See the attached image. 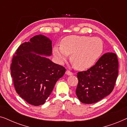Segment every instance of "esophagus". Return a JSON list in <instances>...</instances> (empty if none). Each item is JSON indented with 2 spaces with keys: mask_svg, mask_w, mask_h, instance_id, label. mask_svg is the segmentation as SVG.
Instances as JSON below:
<instances>
[{
  "mask_svg": "<svg viewBox=\"0 0 127 127\" xmlns=\"http://www.w3.org/2000/svg\"><path fill=\"white\" fill-rule=\"evenodd\" d=\"M65 74H66L67 75H73V74H74L72 72H71V71H68V70H67L66 71V72H65Z\"/></svg>",
  "mask_w": 127,
  "mask_h": 127,
  "instance_id": "obj_1",
  "label": "esophagus"
}]
</instances>
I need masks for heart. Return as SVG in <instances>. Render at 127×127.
Listing matches in <instances>:
<instances>
[{
  "mask_svg": "<svg viewBox=\"0 0 127 127\" xmlns=\"http://www.w3.org/2000/svg\"><path fill=\"white\" fill-rule=\"evenodd\" d=\"M103 51V42L96 37L70 35L63 39L62 45H56L53 53L63 63L71 55V60L78 70H86L92 67Z\"/></svg>",
  "mask_w": 127,
  "mask_h": 127,
  "instance_id": "obj_1",
  "label": "heart"
}]
</instances>
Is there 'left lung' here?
<instances>
[{
  "label": "left lung",
  "mask_w": 127,
  "mask_h": 127,
  "mask_svg": "<svg viewBox=\"0 0 127 127\" xmlns=\"http://www.w3.org/2000/svg\"><path fill=\"white\" fill-rule=\"evenodd\" d=\"M119 73V62L114 53L104 54L95 65L78 72L76 95L80 102L92 104L102 100L114 89Z\"/></svg>",
  "instance_id": "1"
}]
</instances>
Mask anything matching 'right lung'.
<instances>
[{"instance_id":"obj_1","label":"right lung","mask_w":127,"mask_h":127,"mask_svg":"<svg viewBox=\"0 0 127 127\" xmlns=\"http://www.w3.org/2000/svg\"><path fill=\"white\" fill-rule=\"evenodd\" d=\"M52 52V40L40 34L22 43L13 56L10 70L15 89L32 105L45 103L65 73L64 67L46 57Z\"/></svg>"}]
</instances>
